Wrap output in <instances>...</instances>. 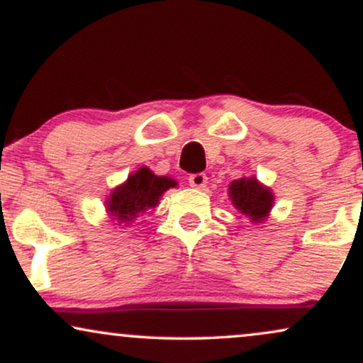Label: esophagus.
I'll list each match as a JSON object with an SVG mask.
<instances>
[{"label": "esophagus", "mask_w": 363, "mask_h": 363, "mask_svg": "<svg viewBox=\"0 0 363 363\" xmlns=\"http://www.w3.org/2000/svg\"><path fill=\"white\" fill-rule=\"evenodd\" d=\"M206 182H208V177H206V174H203V172L191 174L189 176V186L196 187V189H203V187L206 186Z\"/></svg>", "instance_id": "34e87169"}]
</instances>
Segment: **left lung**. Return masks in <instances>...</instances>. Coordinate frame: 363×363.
Here are the masks:
<instances>
[{
  "mask_svg": "<svg viewBox=\"0 0 363 363\" xmlns=\"http://www.w3.org/2000/svg\"><path fill=\"white\" fill-rule=\"evenodd\" d=\"M232 203L237 210L242 211L244 215L251 216L254 222H259L268 215L273 205V196L269 189L261 187L256 179H239L234 181L228 187Z\"/></svg>",
  "mask_w": 363,
  "mask_h": 363,
  "instance_id": "8db88e82",
  "label": "left lung"
}]
</instances>
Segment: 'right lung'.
I'll return each mask as SVG.
<instances>
[{
	"label": "right lung",
	"mask_w": 363,
	"mask_h": 363,
	"mask_svg": "<svg viewBox=\"0 0 363 363\" xmlns=\"http://www.w3.org/2000/svg\"><path fill=\"white\" fill-rule=\"evenodd\" d=\"M176 181L169 177H158L152 170L141 167L138 172L128 177V181L112 191L107 206L109 213L121 222H131L148 208L158 205V198Z\"/></svg>",
	"instance_id": "1"
}]
</instances>
